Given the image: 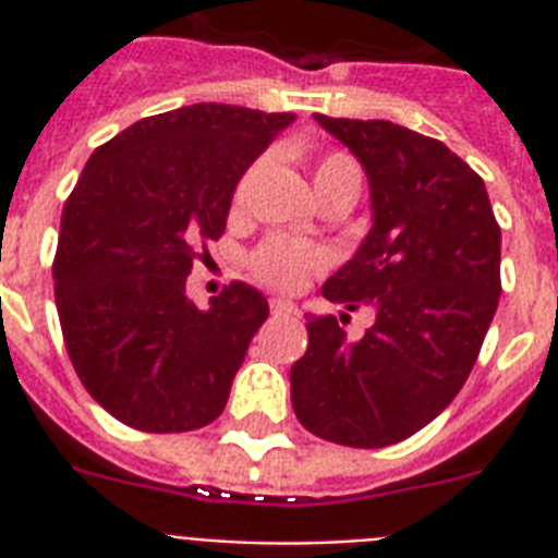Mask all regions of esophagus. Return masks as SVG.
Masks as SVG:
<instances>
[{
    "label": "esophagus",
    "mask_w": 558,
    "mask_h": 558,
    "mask_svg": "<svg viewBox=\"0 0 558 558\" xmlns=\"http://www.w3.org/2000/svg\"><path fill=\"white\" fill-rule=\"evenodd\" d=\"M269 306L275 315H295L298 313V306L292 304V301H283V298H271Z\"/></svg>",
    "instance_id": "1"
}]
</instances>
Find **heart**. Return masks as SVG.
Segmentation results:
<instances>
[{
    "mask_svg": "<svg viewBox=\"0 0 558 558\" xmlns=\"http://www.w3.org/2000/svg\"><path fill=\"white\" fill-rule=\"evenodd\" d=\"M254 168L240 179L236 185L234 199L243 202L245 191L252 185ZM315 182V196L324 191H350L359 196V187H362V170L348 153H327L318 159L313 173ZM252 271L254 278L269 283L275 289H295L304 283V278L313 269H318L324 263L322 248H315L310 243H301V240H292V236H269L263 240L257 248L252 252Z\"/></svg>",
    "mask_w": 558,
    "mask_h": 558,
    "instance_id": "b5f03b06",
    "label": "heart"
}]
</instances>
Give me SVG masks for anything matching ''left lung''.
Wrapping results in <instances>:
<instances>
[{"mask_svg": "<svg viewBox=\"0 0 558 558\" xmlns=\"http://www.w3.org/2000/svg\"><path fill=\"white\" fill-rule=\"evenodd\" d=\"M362 161L373 228L322 287L332 304L373 310L306 318L292 408L315 437L381 449L428 425L463 388L501 298V228L484 179L437 138L390 121L315 116Z\"/></svg>", "mask_w": 558, "mask_h": 558, "instance_id": "left-lung-1", "label": "left lung"}]
</instances>
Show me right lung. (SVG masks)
Returning <instances> with one entry per match:
<instances>
[{"label":"right lung","instance_id":"right-lung-1","mask_svg":"<svg viewBox=\"0 0 558 558\" xmlns=\"http://www.w3.org/2000/svg\"><path fill=\"white\" fill-rule=\"evenodd\" d=\"M292 121L193 104L135 121L86 161L60 219L54 301L83 388L124 425L173 434L222 414L269 304L234 280L196 310L185 280L226 231L236 182Z\"/></svg>","mask_w":558,"mask_h":558}]
</instances>
